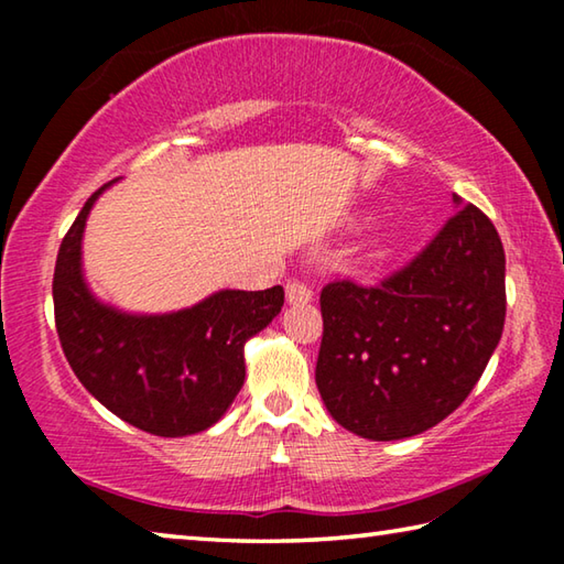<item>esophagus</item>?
Masks as SVG:
<instances>
[{"mask_svg": "<svg viewBox=\"0 0 564 564\" xmlns=\"http://www.w3.org/2000/svg\"><path fill=\"white\" fill-rule=\"evenodd\" d=\"M311 299H313V291L308 289V285H303L299 281L285 283V301H289L291 305H303V303H308Z\"/></svg>", "mask_w": 564, "mask_h": 564, "instance_id": "esophagus-1", "label": "esophagus"}]
</instances>
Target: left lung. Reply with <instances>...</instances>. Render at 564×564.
I'll use <instances>...</instances> for the list:
<instances>
[{
    "label": "left lung",
    "instance_id": "left-lung-1",
    "mask_svg": "<svg viewBox=\"0 0 564 564\" xmlns=\"http://www.w3.org/2000/svg\"><path fill=\"white\" fill-rule=\"evenodd\" d=\"M505 305L502 241L473 204L378 285H323L316 386L328 413L368 441L437 425L480 380Z\"/></svg>",
    "mask_w": 564,
    "mask_h": 564
}]
</instances>
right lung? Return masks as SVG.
I'll return each mask as SVG.
<instances>
[{
    "instance_id": "obj_1",
    "label": "right lung",
    "mask_w": 564,
    "mask_h": 564,
    "mask_svg": "<svg viewBox=\"0 0 564 564\" xmlns=\"http://www.w3.org/2000/svg\"><path fill=\"white\" fill-rule=\"evenodd\" d=\"M94 191L56 253L54 321L82 386L139 431L202 433L234 403L246 378L243 343L279 316L283 289L218 291L194 308L129 316L99 303L82 275V234Z\"/></svg>"
}]
</instances>
